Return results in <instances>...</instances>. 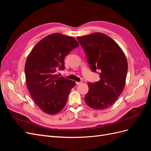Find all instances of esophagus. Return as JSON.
I'll list each match as a JSON object with an SVG mask.
<instances>
[{
    "instance_id": "esophagus-1",
    "label": "esophagus",
    "mask_w": 151,
    "mask_h": 151,
    "mask_svg": "<svg viewBox=\"0 0 151 151\" xmlns=\"http://www.w3.org/2000/svg\"><path fill=\"white\" fill-rule=\"evenodd\" d=\"M83 84V82H76L77 85H79V84Z\"/></svg>"
}]
</instances>
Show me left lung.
Listing matches in <instances>:
<instances>
[{"label": "left lung", "instance_id": "left-lung-1", "mask_svg": "<svg viewBox=\"0 0 151 151\" xmlns=\"http://www.w3.org/2000/svg\"><path fill=\"white\" fill-rule=\"evenodd\" d=\"M91 70L100 80L88 83L86 104L94 109H106L114 104L124 89L128 63L118 45L106 35L94 33L77 37Z\"/></svg>", "mask_w": 151, "mask_h": 151}]
</instances>
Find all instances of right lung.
Returning a JSON list of instances; mask_svg holds the SVG:
<instances>
[{
	"label": "right lung",
	"instance_id": "1",
	"mask_svg": "<svg viewBox=\"0 0 151 151\" xmlns=\"http://www.w3.org/2000/svg\"><path fill=\"white\" fill-rule=\"evenodd\" d=\"M79 43L73 37L60 33L50 35L35 45L25 64L26 84L36 104L43 111L55 115L64 108L76 82L59 77L65 68V57Z\"/></svg>",
	"mask_w": 151,
	"mask_h": 151
}]
</instances>
